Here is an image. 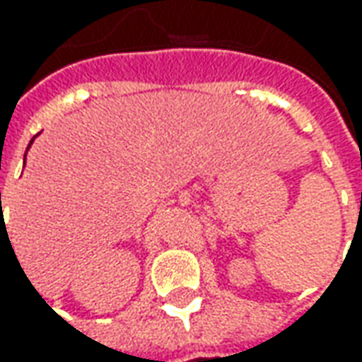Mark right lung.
I'll return each instance as SVG.
<instances>
[{
	"mask_svg": "<svg viewBox=\"0 0 362 362\" xmlns=\"http://www.w3.org/2000/svg\"><path fill=\"white\" fill-rule=\"evenodd\" d=\"M35 138H37V136H33V138H32V142H30V146H28V150H30V148H32V144H33V140H35ZM25 154H28V152H25ZM23 162H25V156H23ZM0 208H1V200H0ZM1 230H4V222H1Z\"/></svg>",
	"mask_w": 362,
	"mask_h": 362,
	"instance_id": "1",
	"label": "right lung"
}]
</instances>
